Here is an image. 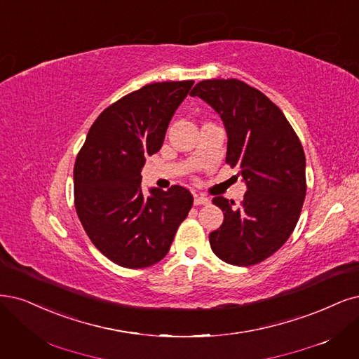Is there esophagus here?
Here are the masks:
<instances>
[{
  "label": "esophagus",
  "instance_id": "obj_1",
  "mask_svg": "<svg viewBox=\"0 0 359 359\" xmlns=\"http://www.w3.org/2000/svg\"><path fill=\"white\" fill-rule=\"evenodd\" d=\"M209 199L203 194H194V205H208Z\"/></svg>",
  "mask_w": 359,
  "mask_h": 359
}]
</instances>
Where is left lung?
<instances>
[{
  "label": "left lung",
  "instance_id": "1",
  "mask_svg": "<svg viewBox=\"0 0 359 359\" xmlns=\"http://www.w3.org/2000/svg\"><path fill=\"white\" fill-rule=\"evenodd\" d=\"M190 95L219 114L229 137L226 163L241 168L248 187L239 205L214 197L224 221L209 233V243L229 264L262 263L288 241L300 218L306 197L302 142L279 107L241 80H203Z\"/></svg>",
  "mask_w": 359,
  "mask_h": 359
}]
</instances>
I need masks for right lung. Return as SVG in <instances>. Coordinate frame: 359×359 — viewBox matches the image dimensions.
Listing matches in <instances>:
<instances>
[{"mask_svg":"<svg viewBox=\"0 0 359 359\" xmlns=\"http://www.w3.org/2000/svg\"><path fill=\"white\" fill-rule=\"evenodd\" d=\"M193 80L147 84L97 116L74 165V205L92 243L128 269L162 259L193 205L191 193L141 190L145 157L156 154Z\"/></svg>","mask_w":359,"mask_h":359,"instance_id":"add662e5","label":"right lung"}]
</instances>
